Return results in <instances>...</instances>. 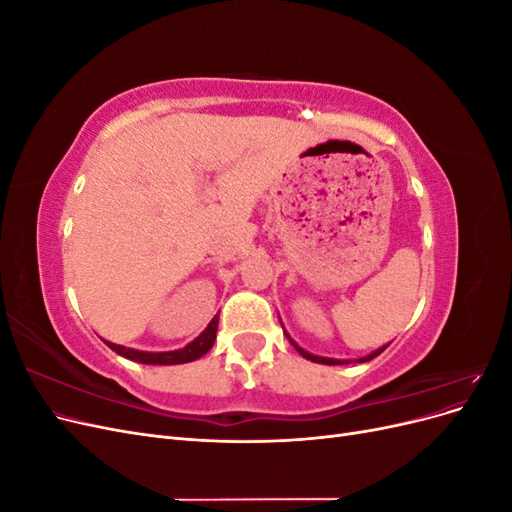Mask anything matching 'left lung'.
Segmentation results:
<instances>
[{
  "instance_id": "8db88e82",
  "label": "left lung",
  "mask_w": 512,
  "mask_h": 512,
  "mask_svg": "<svg viewBox=\"0 0 512 512\" xmlns=\"http://www.w3.org/2000/svg\"><path fill=\"white\" fill-rule=\"evenodd\" d=\"M282 322V320H280ZM282 329H284V324H282ZM286 333V331H284ZM286 337L290 339V344L297 348V352L303 356V359H307V361H314V363H322V365H346V363H352V361H342V359H329V356H318V354H312V352H307V350H303L297 342H294V339L286 333ZM386 348H389V344H384V346H380L378 350H374V352H369L367 356H361V359H356L354 363H365V361H371V359H376L378 354H382Z\"/></svg>"
}]
</instances>
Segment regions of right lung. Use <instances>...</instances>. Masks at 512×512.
<instances>
[{"instance_id":"1","label":"right lung","mask_w":512,"mask_h":512,"mask_svg":"<svg viewBox=\"0 0 512 512\" xmlns=\"http://www.w3.org/2000/svg\"><path fill=\"white\" fill-rule=\"evenodd\" d=\"M218 322H220V314L207 324V329L200 333L194 339V342H190L188 346H183L179 350L145 352V350H134V348H126V346L111 344V342H106V346L111 348V350H115L117 354L126 356V359H130V361L145 363V365H181V363H192V361L200 359V356L207 354L213 348L215 333H218Z\"/></svg>"}]
</instances>
